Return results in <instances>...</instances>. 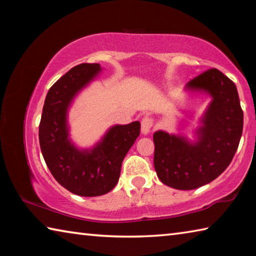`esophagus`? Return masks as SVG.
Instances as JSON below:
<instances>
[{"instance_id": "1", "label": "esophagus", "mask_w": 256, "mask_h": 256, "mask_svg": "<svg viewBox=\"0 0 256 256\" xmlns=\"http://www.w3.org/2000/svg\"><path fill=\"white\" fill-rule=\"evenodd\" d=\"M151 128H152V120L150 118H144L141 120V133L144 136H148L151 131Z\"/></svg>"}]
</instances>
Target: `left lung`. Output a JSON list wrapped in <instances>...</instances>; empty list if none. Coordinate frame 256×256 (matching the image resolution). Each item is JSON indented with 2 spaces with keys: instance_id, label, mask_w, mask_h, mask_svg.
<instances>
[{
  "instance_id": "8db88e82",
  "label": "left lung",
  "mask_w": 256,
  "mask_h": 256,
  "mask_svg": "<svg viewBox=\"0 0 256 256\" xmlns=\"http://www.w3.org/2000/svg\"><path fill=\"white\" fill-rule=\"evenodd\" d=\"M188 94L211 98L194 140L183 134L154 132V164L158 178L176 190H196L216 180L229 166L240 144L242 110L234 82L211 68L185 86Z\"/></svg>"
}]
</instances>
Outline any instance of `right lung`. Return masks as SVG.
<instances>
[{
	"label": "right lung",
	"mask_w": 256,
	"mask_h": 256,
	"mask_svg": "<svg viewBox=\"0 0 256 256\" xmlns=\"http://www.w3.org/2000/svg\"><path fill=\"white\" fill-rule=\"evenodd\" d=\"M100 64L71 68L47 92L40 124V144L52 175L71 193L99 196L118 184L123 159L140 134V122L112 125L92 148L70 138L68 110L82 90L100 74Z\"/></svg>",
	"instance_id": "1"
}]
</instances>
